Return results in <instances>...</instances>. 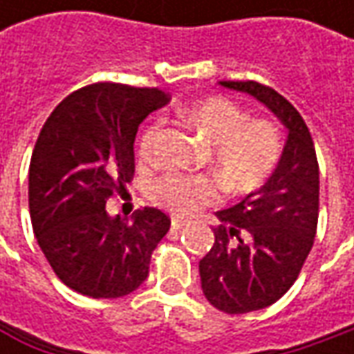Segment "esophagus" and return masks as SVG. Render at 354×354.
<instances>
[{"instance_id":"34e87169","label":"esophagus","mask_w":354,"mask_h":354,"mask_svg":"<svg viewBox=\"0 0 354 354\" xmlns=\"http://www.w3.org/2000/svg\"><path fill=\"white\" fill-rule=\"evenodd\" d=\"M187 225V221H185L183 216H171V226L173 228H183Z\"/></svg>"}]
</instances>
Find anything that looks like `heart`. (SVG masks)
<instances>
[{"instance_id": "heart-1", "label": "heart", "mask_w": 354, "mask_h": 354, "mask_svg": "<svg viewBox=\"0 0 354 354\" xmlns=\"http://www.w3.org/2000/svg\"><path fill=\"white\" fill-rule=\"evenodd\" d=\"M185 120L211 145L212 171L232 195L252 193L274 175L283 153V140L276 122L248 118L238 104L223 96L189 104ZM159 131V120L142 131L138 153L143 161L153 157ZM153 195L171 211L189 214L221 197V185L207 175L167 173L153 183Z\"/></svg>"}]
</instances>
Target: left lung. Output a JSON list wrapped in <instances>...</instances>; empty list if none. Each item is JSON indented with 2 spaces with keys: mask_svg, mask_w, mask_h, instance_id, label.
Masks as SVG:
<instances>
[{
  "mask_svg": "<svg viewBox=\"0 0 354 354\" xmlns=\"http://www.w3.org/2000/svg\"><path fill=\"white\" fill-rule=\"evenodd\" d=\"M221 84L266 104L288 128L274 175L238 205L216 212L214 244L198 262L209 304L240 315L276 304L306 264L319 218V163L304 118L281 94L254 80Z\"/></svg>",
  "mask_w": 354,
  "mask_h": 354,
  "instance_id": "obj_1",
  "label": "left lung"
}]
</instances>
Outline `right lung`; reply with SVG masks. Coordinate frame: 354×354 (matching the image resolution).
I'll return each instance as SVG.
<instances>
[{
	"instance_id": "obj_1",
	"label": "right lung",
	"mask_w": 354,
	"mask_h": 354,
	"mask_svg": "<svg viewBox=\"0 0 354 354\" xmlns=\"http://www.w3.org/2000/svg\"><path fill=\"white\" fill-rule=\"evenodd\" d=\"M169 102L159 88L96 82L47 118L29 165V212L47 262L71 290L114 299L142 286L171 218L145 207L112 218L106 203L133 177L138 126Z\"/></svg>"
}]
</instances>
